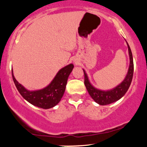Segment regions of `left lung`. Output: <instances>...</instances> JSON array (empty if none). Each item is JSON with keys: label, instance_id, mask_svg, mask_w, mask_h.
Wrapping results in <instances>:
<instances>
[{"label": "left lung", "instance_id": "obj_1", "mask_svg": "<svg viewBox=\"0 0 147 147\" xmlns=\"http://www.w3.org/2000/svg\"><path fill=\"white\" fill-rule=\"evenodd\" d=\"M127 43L128 49H129L130 59L129 68L125 79L117 86L111 89V90L106 91L95 88L90 83L87 74L86 73L85 70H83L84 73V84H85L86 88L88 92L90 97L94 99L95 102L99 104V105H107V104H110L111 103H113L116 102V101L119 100V99L122 98L123 96L125 95V93L127 92L128 89H129L130 85H131L133 79L134 65H133L132 52H131V48H130L128 43Z\"/></svg>", "mask_w": 147, "mask_h": 147}]
</instances>
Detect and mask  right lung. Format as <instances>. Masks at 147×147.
Listing matches in <instances>:
<instances>
[{"label":"right lung","instance_id":"right-lung-1","mask_svg":"<svg viewBox=\"0 0 147 147\" xmlns=\"http://www.w3.org/2000/svg\"><path fill=\"white\" fill-rule=\"evenodd\" d=\"M74 68L73 64L70 63L61 68L48 86L38 90L30 91L25 88L15 79L13 70H11L12 78L16 88L25 100L32 105L48 109L54 107L61 101L65 90L67 81Z\"/></svg>","mask_w":147,"mask_h":147}]
</instances>
